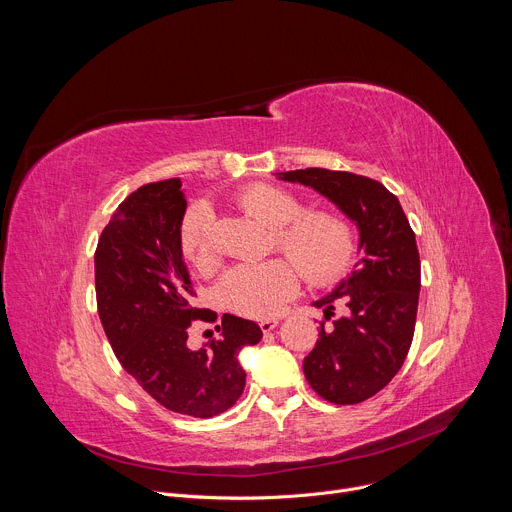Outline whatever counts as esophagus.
<instances>
[{"label": "esophagus", "mask_w": 512, "mask_h": 512, "mask_svg": "<svg viewBox=\"0 0 512 512\" xmlns=\"http://www.w3.org/2000/svg\"><path fill=\"white\" fill-rule=\"evenodd\" d=\"M277 324H279V320H275V318H267V320H261V322H259V328H261V332H265V334H267V332H271Z\"/></svg>", "instance_id": "obj_1"}]
</instances>
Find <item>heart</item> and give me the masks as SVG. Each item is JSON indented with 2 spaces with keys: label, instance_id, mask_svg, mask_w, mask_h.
<instances>
[{
  "label": "heart",
  "instance_id": "heart-1",
  "mask_svg": "<svg viewBox=\"0 0 512 512\" xmlns=\"http://www.w3.org/2000/svg\"><path fill=\"white\" fill-rule=\"evenodd\" d=\"M235 204L253 221L273 229V249L294 261L308 283H330L348 269L356 251V237L342 214L304 210L296 194L263 182L241 190ZM180 247L194 269L210 273L218 267L212 218L204 204H194L184 214ZM296 267L285 259L237 265L218 283V298L241 316H273L296 296L300 283Z\"/></svg>",
  "mask_w": 512,
  "mask_h": 512
}]
</instances>
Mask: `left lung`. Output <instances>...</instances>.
Instances as JSON below:
<instances>
[{"label":"left lung","instance_id":"left-lung-1","mask_svg":"<svg viewBox=\"0 0 512 512\" xmlns=\"http://www.w3.org/2000/svg\"><path fill=\"white\" fill-rule=\"evenodd\" d=\"M279 176L330 198L360 231L362 259L332 294L314 302L326 320L334 303H344L345 314L328 329L322 320L304 375L330 403H362L391 383L413 340L421 287L415 233L397 196L373 178L324 168Z\"/></svg>","mask_w":512,"mask_h":512}]
</instances>
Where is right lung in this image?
<instances>
[{
	"label": "right lung",
	"mask_w": 512,
	"mask_h": 512,
	"mask_svg": "<svg viewBox=\"0 0 512 512\" xmlns=\"http://www.w3.org/2000/svg\"><path fill=\"white\" fill-rule=\"evenodd\" d=\"M180 186L178 178L145 184L111 214L95 251L97 310L117 360L139 387L174 413L206 419L243 395L239 352L263 332L251 320L223 314L221 338L188 348L192 322H216V312L192 306L196 291L180 247Z\"/></svg>",
	"instance_id": "right-lung-1"
}]
</instances>
